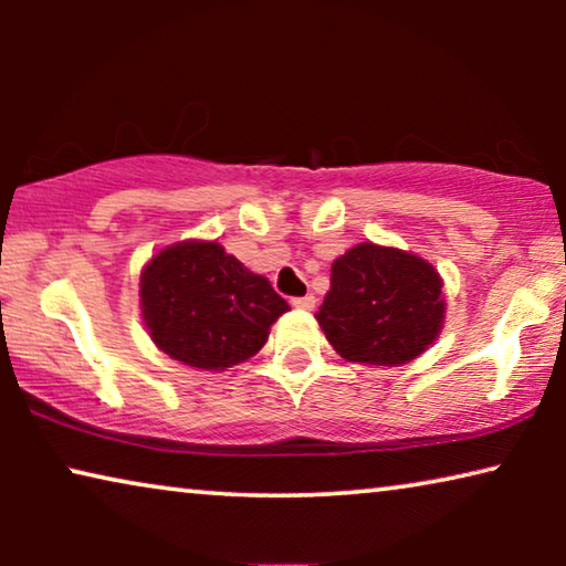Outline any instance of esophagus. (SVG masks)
Returning <instances> with one entry per match:
<instances>
[{
    "label": "esophagus",
    "mask_w": 566,
    "mask_h": 566,
    "mask_svg": "<svg viewBox=\"0 0 566 566\" xmlns=\"http://www.w3.org/2000/svg\"><path fill=\"white\" fill-rule=\"evenodd\" d=\"M291 304L301 308V312H312V308L316 306V298L314 296H298V298H293Z\"/></svg>",
    "instance_id": "esophagus-1"
}]
</instances>
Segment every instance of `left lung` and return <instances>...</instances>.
Here are the masks:
<instances>
[{"instance_id":"obj_1","label":"left lung","mask_w":566,"mask_h":566,"mask_svg":"<svg viewBox=\"0 0 566 566\" xmlns=\"http://www.w3.org/2000/svg\"><path fill=\"white\" fill-rule=\"evenodd\" d=\"M316 322L347 363L405 366L440 337L443 277L420 254L360 242L332 262Z\"/></svg>"}]
</instances>
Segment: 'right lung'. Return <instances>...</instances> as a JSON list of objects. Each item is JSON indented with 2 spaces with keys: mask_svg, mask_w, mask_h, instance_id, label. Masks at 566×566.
Here are the masks:
<instances>
[{
  "mask_svg": "<svg viewBox=\"0 0 566 566\" xmlns=\"http://www.w3.org/2000/svg\"><path fill=\"white\" fill-rule=\"evenodd\" d=\"M138 306L161 353L216 374L258 355L291 308L265 275L211 239H185L151 254L138 277Z\"/></svg>",
  "mask_w": 566,
  "mask_h": 566,
  "instance_id": "obj_1",
  "label": "right lung"
}]
</instances>
